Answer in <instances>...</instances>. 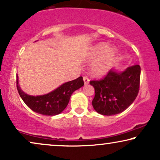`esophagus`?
Listing matches in <instances>:
<instances>
[{
  "label": "esophagus",
  "instance_id": "1",
  "mask_svg": "<svg viewBox=\"0 0 160 160\" xmlns=\"http://www.w3.org/2000/svg\"><path fill=\"white\" fill-rule=\"evenodd\" d=\"M83 79H84L85 84H88L89 82H90V79H89V78L88 77V76H84V77H83Z\"/></svg>",
  "mask_w": 160,
  "mask_h": 160
}]
</instances>
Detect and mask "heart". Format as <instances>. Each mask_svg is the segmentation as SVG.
I'll return each instance as SVG.
<instances>
[{
    "label": "heart",
    "instance_id": "b5f03b06",
    "mask_svg": "<svg viewBox=\"0 0 160 160\" xmlns=\"http://www.w3.org/2000/svg\"><path fill=\"white\" fill-rule=\"evenodd\" d=\"M116 55L115 48L107 47L103 42L95 45L89 53V59H95L91 65L92 73L98 76L105 75L112 66Z\"/></svg>",
    "mask_w": 160,
    "mask_h": 160
}]
</instances>
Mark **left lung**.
Returning a JSON list of instances; mask_svg holds the SVG:
<instances>
[{
  "label": "left lung",
  "mask_w": 160,
  "mask_h": 160,
  "mask_svg": "<svg viewBox=\"0 0 160 160\" xmlns=\"http://www.w3.org/2000/svg\"><path fill=\"white\" fill-rule=\"evenodd\" d=\"M140 66H131L123 72L109 70L100 80H92L95 88L92 107L103 115L121 113L134 102L140 90Z\"/></svg>",
  "instance_id": "1"
}]
</instances>
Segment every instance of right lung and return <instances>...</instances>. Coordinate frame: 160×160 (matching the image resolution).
<instances>
[{"instance_id": "add662e5", "label": "right lung", "mask_w": 160, "mask_h": 160, "mask_svg": "<svg viewBox=\"0 0 160 160\" xmlns=\"http://www.w3.org/2000/svg\"><path fill=\"white\" fill-rule=\"evenodd\" d=\"M84 84L83 78L80 76L65 83L46 95L33 96L22 91L17 78V89L24 103L35 112L45 115H57L61 113L69 103L72 93L82 88Z\"/></svg>"}]
</instances>
